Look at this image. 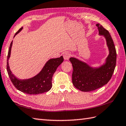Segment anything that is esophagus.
Here are the masks:
<instances>
[{"mask_svg":"<svg viewBox=\"0 0 126 126\" xmlns=\"http://www.w3.org/2000/svg\"><path fill=\"white\" fill-rule=\"evenodd\" d=\"M63 56L64 59L65 60H68L70 57V53H69L68 52H64L63 54Z\"/></svg>","mask_w":126,"mask_h":126,"instance_id":"esophagus-1","label":"esophagus"}]
</instances>
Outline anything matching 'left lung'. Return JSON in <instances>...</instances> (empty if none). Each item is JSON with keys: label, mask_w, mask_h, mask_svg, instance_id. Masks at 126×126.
I'll return each mask as SVG.
<instances>
[{"label": "left lung", "mask_w": 126, "mask_h": 126, "mask_svg": "<svg viewBox=\"0 0 126 126\" xmlns=\"http://www.w3.org/2000/svg\"><path fill=\"white\" fill-rule=\"evenodd\" d=\"M96 25L99 35L105 38L108 48L109 55L105 63L99 67L94 68L75 57L69 59L73 67V84L82 92H91L106 84L110 79L116 66V52L110 34L100 24Z\"/></svg>", "instance_id": "left-lung-1"}]
</instances>
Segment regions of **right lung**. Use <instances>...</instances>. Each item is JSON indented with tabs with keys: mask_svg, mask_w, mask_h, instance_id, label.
<instances>
[{
	"mask_svg": "<svg viewBox=\"0 0 126 126\" xmlns=\"http://www.w3.org/2000/svg\"><path fill=\"white\" fill-rule=\"evenodd\" d=\"M23 27L21 28L16 33V34L22 31ZM13 41L10 45L7 58V71L10 79L13 84L17 89L24 93L28 94L36 95L42 94L49 91L52 87V78L58 66L63 62L64 59L62 56L60 57L51 58L47 61L39 73L30 79H20L17 78L13 75L10 69L9 60L11 55V51Z\"/></svg>",
	"mask_w": 126,
	"mask_h": 126,
	"instance_id": "right-lung-1",
	"label": "right lung"
}]
</instances>
